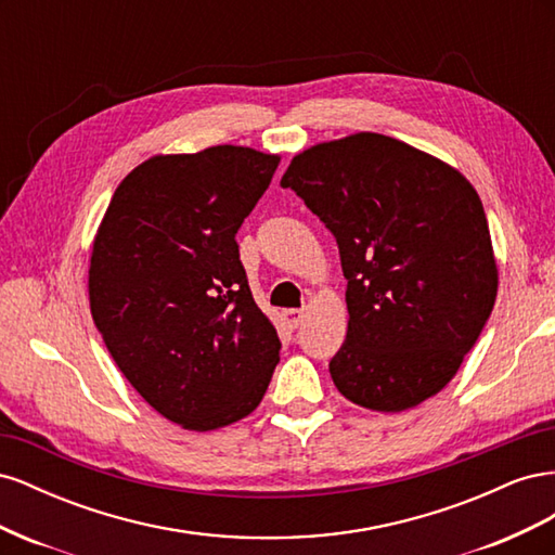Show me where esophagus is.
Returning <instances> with one entry per match:
<instances>
[{
    "label": "esophagus",
    "mask_w": 555,
    "mask_h": 555,
    "mask_svg": "<svg viewBox=\"0 0 555 555\" xmlns=\"http://www.w3.org/2000/svg\"><path fill=\"white\" fill-rule=\"evenodd\" d=\"M304 317H306L304 310H284V312H282L284 324H287L289 328H296L300 322H304Z\"/></svg>",
    "instance_id": "1"
}]
</instances>
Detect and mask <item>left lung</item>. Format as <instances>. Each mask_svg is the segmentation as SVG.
Returning <instances> with one entry per match:
<instances>
[{"mask_svg": "<svg viewBox=\"0 0 555 555\" xmlns=\"http://www.w3.org/2000/svg\"><path fill=\"white\" fill-rule=\"evenodd\" d=\"M280 184L338 241L349 312L328 363L338 391L375 412L440 393L498 296L477 190L447 162L375 131L304 150Z\"/></svg>", "mask_w": 555, "mask_h": 555, "instance_id": "obj_1", "label": "left lung"}]
</instances>
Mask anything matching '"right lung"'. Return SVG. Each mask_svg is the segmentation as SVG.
<instances>
[{
	"label": "right lung",
	"instance_id": "right-lung-1",
	"mask_svg": "<svg viewBox=\"0 0 555 555\" xmlns=\"http://www.w3.org/2000/svg\"><path fill=\"white\" fill-rule=\"evenodd\" d=\"M278 164L245 145L155 155L117 184L96 229L94 324L127 382L184 430L255 412L280 361L236 243Z\"/></svg>",
	"mask_w": 555,
	"mask_h": 555
}]
</instances>
